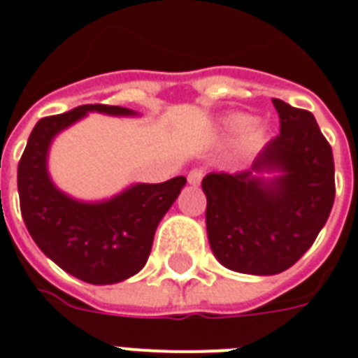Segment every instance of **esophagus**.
Masks as SVG:
<instances>
[{
	"label": "esophagus",
	"instance_id": "esophagus-1",
	"mask_svg": "<svg viewBox=\"0 0 358 358\" xmlns=\"http://www.w3.org/2000/svg\"><path fill=\"white\" fill-rule=\"evenodd\" d=\"M203 176H204V169L201 167L191 169L189 173H187V182H189L191 185H199L201 184V180H203Z\"/></svg>",
	"mask_w": 358,
	"mask_h": 358
}]
</instances>
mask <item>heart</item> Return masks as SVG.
Segmentation results:
<instances>
[{"label": "heart", "mask_w": 358, "mask_h": 358, "mask_svg": "<svg viewBox=\"0 0 358 358\" xmlns=\"http://www.w3.org/2000/svg\"><path fill=\"white\" fill-rule=\"evenodd\" d=\"M253 122L255 120L250 114H233L227 120V127L233 133H244L245 131V144L257 146V144L263 143L264 131L261 127H257V125H253Z\"/></svg>", "instance_id": "obj_1"}]
</instances>
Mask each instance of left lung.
Returning <instances> with one entry per match:
<instances>
[{
    "mask_svg": "<svg viewBox=\"0 0 358 358\" xmlns=\"http://www.w3.org/2000/svg\"><path fill=\"white\" fill-rule=\"evenodd\" d=\"M280 135L252 169L203 178L206 231L217 261L242 274L272 276L312 248L334 204V159L312 113L272 99ZM261 172H280L264 180Z\"/></svg>",
    "mask_w": 358,
    "mask_h": 358,
    "instance_id": "8db88e82",
    "label": "left lung"
}]
</instances>
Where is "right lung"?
Returning <instances> with one entry per match:
<instances>
[{
	"label": "right lung",
	"instance_id": "right-lung-1",
	"mask_svg": "<svg viewBox=\"0 0 358 358\" xmlns=\"http://www.w3.org/2000/svg\"><path fill=\"white\" fill-rule=\"evenodd\" d=\"M88 113L136 114L97 103L39 120L18 163V195L24 223L41 252L82 282L108 285L124 282L146 264L155 229L185 178L135 184L103 203H80L62 193L46 171L48 148L59 131Z\"/></svg>",
	"mask_w": 358,
	"mask_h": 358
}]
</instances>
